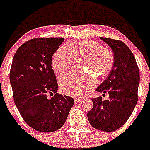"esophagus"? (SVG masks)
<instances>
[{
	"instance_id": "obj_1",
	"label": "esophagus",
	"mask_w": 150,
	"mask_h": 150,
	"mask_svg": "<svg viewBox=\"0 0 150 150\" xmlns=\"http://www.w3.org/2000/svg\"><path fill=\"white\" fill-rule=\"evenodd\" d=\"M74 101H75V104H78V103H79V102L81 101V100L79 99V98H75Z\"/></svg>"
}]
</instances>
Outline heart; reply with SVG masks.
I'll return each mask as SVG.
<instances>
[{
    "mask_svg": "<svg viewBox=\"0 0 150 150\" xmlns=\"http://www.w3.org/2000/svg\"><path fill=\"white\" fill-rule=\"evenodd\" d=\"M81 59V66L88 71L65 73L59 77V84L64 94L84 96L96 86V79L93 74L100 77L106 76L112 70L115 62L111 49L98 41L85 40L60 47L53 54L52 66L57 73H64L73 69L77 59Z\"/></svg>",
    "mask_w": 150,
    "mask_h": 150,
    "instance_id": "b5f03b06",
    "label": "heart"
}]
</instances>
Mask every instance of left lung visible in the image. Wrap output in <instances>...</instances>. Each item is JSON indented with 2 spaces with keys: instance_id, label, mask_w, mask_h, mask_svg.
<instances>
[{
  "instance_id": "8db88e82",
  "label": "left lung",
  "mask_w": 150,
  "mask_h": 150,
  "mask_svg": "<svg viewBox=\"0 0 150 150\" xmlns=\"http://www.w3.org/2000/svg\"><path fill=\"white\" fill-rule=\"evenodd\" d=\"M100 39L112 49L115 62L109 76L96 91L108 93L109 96L105 100L102 97L92 98L93 107L87 117L95 129L113 132L127 121L137 104L140 72L133 53L125 43L110 38Z\"/></svg>"
}]
</instances>
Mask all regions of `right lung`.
<instances>
[{
	"instance_id": "obj_1",
	"label": "right lung",
	"mask_w": 150,
	"mask_h": 150,
	"mask_svg": "<svg viewBox=\"0 0 150 150\" xmlns=\"http://www.w3.org/2000/svg\"><path fill=\"white\" fill-rule=\"evenodd\" d=\"M64 41L59 37L30 39L18 48L12 60L9 79L14 103L25 122L41 132L59 129L74 105L71 97L57 93L51 66L53 54ZM49 94L53 96L51 99Z\"/></svg>"
}]
</instances>
